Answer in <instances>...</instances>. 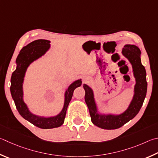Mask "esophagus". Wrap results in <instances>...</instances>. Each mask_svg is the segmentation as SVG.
Wrapping results in <instances>:
<instances>
[{
  "instance_id": "34e87169",
  "label": "esophagus",
  "mask_w": 158,
  "mask_h": 158,
  "mask_svg": "<svg viewBox=\"0 0 158 158\" xmlns=\"http://www.w3.org/2000/svg\"><path fill=\"white\" fill-rule=\"evenodd\" d=\"M88 81V79H86V78L84 79V81H85V82H87Z\"/></svg>"
}]
</instances>
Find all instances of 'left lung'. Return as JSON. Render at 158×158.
<instances>
[{
  "mask_svg": "<svg viewBox=\"0 0 158 158\" xmlns=\"http://www.w3.org/2000/svg\"><path fill=\"white\" fill-rule=\"evenodd\" d=\"M122 52L131 64L136 81L133 99L124 113L120 114L98 113L93 90L86 84L83 85L85 93V102L88 106L92 122L97 127L106 130L119 128L134 118L141 109L147 94V73L141 63V51L136 45L127 44L123 48Z\"/></svg>",
  "mask_w": 158,
  "mask_h": 158,
  "instance_id": "8db88e82",
  "label": "left lung"
}]
</instances>
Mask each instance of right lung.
<instances>
[{
	"label": "right lung",
	"mask_w": 158,
	"mask_h": 158,
	"mask_svg": "<svg viewBox=\"0 0 158 158\" xmlns=\"http://www.w3.org/2000/svg\"><path fill=\"white\" fill-rule=\"evenodd\" d=\"M50 41L48 40L39 39L23 48L16 60V69L13 72L11 77V94L19 114L34 126L44 129L57 128L64 124L67 108L73 97L74 89L81 86L82 83L81 79H78L69 85L65 93L64 108L57 115L44 117L34 114L29 110L23 101V83L25 72L31 63L44 55L50 49Z\"/></svg>",
	"instance_id": "right-lung-1"
}]
</instances>
